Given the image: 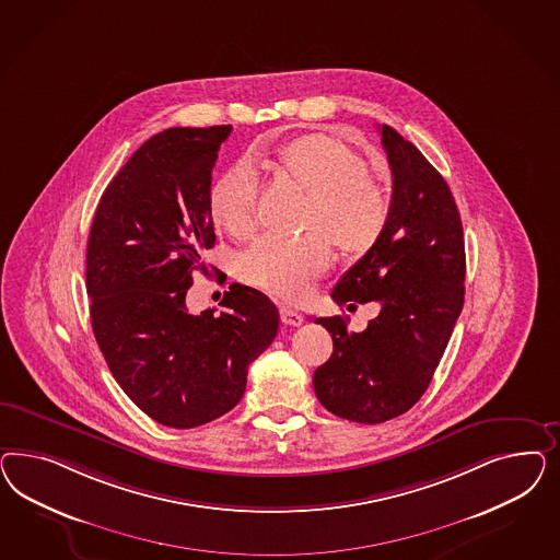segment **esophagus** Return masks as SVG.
<instances>
[{
	"label": "esophagus",
	"mask_w": 560,
	"mask_h": 560,
	"mask_svg": "<svg viewBox=\"0 0 560 560\" xmlns=\"http://www.w3.org/2000/svg\"><path fill=\"white\" fill-rule=\"evenodd\" d=\"M279 316H281V323L288 324V326H302L304 324V316L293 307H281Z\"/></svg>",
	"instance_id": "obj_1"
}]
</instances>
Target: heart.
<instances>
[{
    "label": "heart",
    "mask_w": 560,
    "mask_h": 560,
    "mask_svg": "<svg viewBox=\"0 0 560 560\" xmlns=\"http://www.w3.org/2000/svg\"><path fill=\"white\" fill-rule=\"evenodd\" d=\"M275 172L302 188L307 203L295 240L262 237L240 256L237 279L279 300L298 302L330 267V244L342 256L370 253L384 234L390 201L368 174V164L332 137L302 136L277 153ZM258 172L250 160L225 170L211 188L209 209L215 223L236 240L256 230Z\"/></svg>",
    "instance_id": "heart-1"
}]
</instances>
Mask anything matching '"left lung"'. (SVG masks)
<instances>
[{
	"mask_svg": "<svg viewBox=\"0 0 560 560\" xmlns=\"http://www.w3.org/2000/svg\"><path fill=\"white\" fill-rule=\"evenodd\" d=\"M392 170L390 218L377 244L332 289L339 305L377 302V318L349 332L342 316L316 318L332 355L314 372L326 410L355 423L400 417L423 396L462 305L466 253L458 205L438 170L388 125L380 127Z\"/></svg>",
	"mask_w": 560,
	"mask_h": 560,
	"instance_id": "obj_1",
	"label": "left lung"
}]
</instances>
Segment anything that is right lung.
Segmentation results:
<instances>
[{"instance_id":"add662e5","label":"right lung","mask_w":560,"mask_h":560,"mask_svg":"<svg viewBox=\"0 0 560 560\" xmlns=\"http://www.w3.org/2000/svg\"><path fill=\"white\" fill-rule=\"evenodd\" d=\"M230 125L172 127L137 150L96 207L85 250L90 318L122 392L153 421L192 429L236 407L279 328L271 300L232 283L220 314H190L215 244L211 170Z\"/></svg>"}]
</instances>
